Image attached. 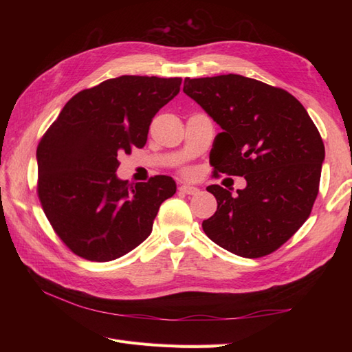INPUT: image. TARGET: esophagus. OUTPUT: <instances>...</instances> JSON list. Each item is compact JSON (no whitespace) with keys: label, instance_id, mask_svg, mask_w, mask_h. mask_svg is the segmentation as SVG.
Masks as SVG:
<instances>
[{"label":"esophagus","instance_id":"esophagus-1","mask_svg":"<svg viewBox=\"0 0 352 352\" xmlns=\"http://www.w3.org/2000/svg\"><path fill=\"white\" fill-rule=\"evenodd\" d=\"M178 190H180L182 193H186V195H197L198 193V189L193 188V186H189V184H182L180 188H178Z\"/></svg>","mask_w":352,"mask_h":352}]
</instances>
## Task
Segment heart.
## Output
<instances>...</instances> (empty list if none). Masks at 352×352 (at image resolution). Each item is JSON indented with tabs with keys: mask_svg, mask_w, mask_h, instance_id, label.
Wrapping results in <instances>:
<instances>
[{
	"mask_svg": "<svg viewBox=\"0 0 352 352\" xmlns=\"http://www.w3.org/2000/svg\"><path fill=\"white\" fill-rule=\"evenodd\" d=\"M183 174H186V175H190V174H192V169H189V168L183 169Z\"/></svg>",
	"mask_w": 352,
	"mask_h": 352,
	"instance_id": "heart-1",
	"label": "heart"
}]
</instances>
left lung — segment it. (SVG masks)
<instances>
[{
	"label": "left lung",
	"instance_id": "1",
	"mask_svg": "<svg viewBox=\"0 0 352 352\" xmlns=\"http://www.w3.org/2000/svg\"><path fill=\"white\" fill-rule=\"evenodd\" d=\"M195 100L222 133L210 151L213 177H245L236 195L208 186L218 210L204 233L223 250L258 258L280 248L311 213L325 157L322 138L307 110L281 87L237 74L186 78Z\"/></svg>",
	"mask_w": 352,
	"mask_h": 352
}]
</instances>
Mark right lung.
<instances>
[{
  "mask_svg": "<svg viewBox=\"0 0 352 352\" xmlns=\"http://www.w3.org/2000/svg\"><path fill=\"white\" fill-rule=\"evenodd\" d=\"M180 86L178 77L106 80L74 95L45 131L36 151L37 197L52 230L78 257L115 260L151 234L175 182L119 180L118 155L145 146L153 118Z\"/></svg>",
  "mask_w": 352,
  "mask_h": 352,
  "instance_id": "1",
  "label": "right lung"
}]
</instances>
